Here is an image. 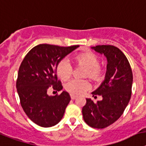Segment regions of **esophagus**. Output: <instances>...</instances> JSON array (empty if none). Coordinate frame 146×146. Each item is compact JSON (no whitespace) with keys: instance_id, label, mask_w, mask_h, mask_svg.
Returning <instances> with one entry per match:
<instances>
[{"instance_id":"esophagus-1","label":"esophagus","mask_w":146,"mask_h":146,"mask_svg":"<svg viewBox=\"0 0 146 146\" xmlns=\"http://www.w3.org/2000/svg\"><path fill=\"white\" fill-rule=\"evenodd\" d=\"M70 98H71L72 100H75L76 98V96H74V95H70Z\"/></svg>"}]
</instances>
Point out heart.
<instances>
[{
  "label": "heart",
  "mask_w": 146,
  "mask_h": 146,
  "mask_svg": "<svg viewBox=\"0 0 146 146\" xmlns=\"http://www.w3.org/2000/svg\"><path fill=\"white\" fill-rule=\"evenodd\" d=\"M76 65H80L85 68L83 77H88L92 81L101 80L104 76V69L100 65V59L97 55L91 51L82 52L73 57ZM56 72L62 80L69 79L73 73V66L68 60L63 59L56 64ZM90 87V84L87 79H72L66 84V90L71 95H82Z\"/></svg>",
  "instance_id": "obj_1"
}]
</instances>
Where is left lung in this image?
Instances as JSON below:
<instances>
[{"label": "left lung", "instance_id": "1", "mask_svg": "<svg viewBox=\"0 0 146 146\" xmlns=\"http://www.w3.org/2000/svg\"><path fill=\"white\" fill-rule=\"evenodd\" d=\"M96 51L104 54L107 59V70L105 80L92 92L103 99L94 103L86 98L82 108L84 120L95 129H104L115 123L123 113L131 96L133 74L127 58L117 47L96 45Z\"/></svg>", "mask_w": 146, "mask_h": 146}]
</instances>
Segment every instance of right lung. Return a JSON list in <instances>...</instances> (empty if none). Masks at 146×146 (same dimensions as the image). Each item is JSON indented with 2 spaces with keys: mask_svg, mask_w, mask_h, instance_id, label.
<instances>
[{
  "mask_svg": "<svg viewBox=\"0 0 146 146\" xmlns=\"http://www.w3.org/2000/svg\"><path fill=\"white\" fill-rule=\"evenodd\" d=\"M78 45L61 47L40 44L24 57L16 82L20 104L28 117L42 127H50L62 120L70 101L69 93L49 96L50 87L60 91L62 85L57 79L56 67L59 61Z\"/></svg>",
  "mask_w": 146,
  "mask_h": 146,
  "instance_id": "add662e5",
  "label": "right lung"
}]
</instances>
